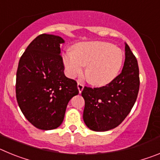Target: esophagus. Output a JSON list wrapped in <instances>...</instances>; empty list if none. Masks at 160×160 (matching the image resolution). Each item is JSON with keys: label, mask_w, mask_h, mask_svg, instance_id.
Segmentation results:
<instances>
[{"label": "esophagus", "mask_w": 160, "mask_h": 160, "mask_svg": "<svg viewBox=\"0 0 160 160\" xmlns=\"http://www.w3.org/2000/svg\"><path fill=\"white\" fill-rule=\"evenodd\" d=\"M83 88H84V85L80 82H78V89L79 93H81L82 91Z\"/></svg>", "instance_id": "1"}]
</instances>
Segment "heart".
I'll list each match as a JSON object with an SVG mask.
<instances>
[{"label":"heart","mask_w":160,"mask_h":160,"mask_svg":"<svg viewBox=\"0 0 160 160\" xmlns=\"http://www.w3.org/2000/svg\"><path fill=\"white\" fill-rule=\"evenodd\" d=\"M123 62V53L113 44L103 42H82L75 46L74 53L63 55L68 75L74 78L82 73L94 86H105L115 78Z\"/></svg>","instance_id":"obj_1"}]
</instances>
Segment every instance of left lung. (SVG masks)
<instances>
[{"label":"left lung","mask_w":160,"mask_h":160,"mask_svg":"<svg viewBox=\"0 0 160 160\" xmlns=\"http://www.w3.org/2000/svg\"><path fill=\"white\" fill-rule=\"evenodd\" d=\"M139 90L138 62L127 43L122 70L104 87H85L83 120L94 131H107L118 127L131 112Z\"/></svg>","instance_id":"obj_1"}]
</instances>
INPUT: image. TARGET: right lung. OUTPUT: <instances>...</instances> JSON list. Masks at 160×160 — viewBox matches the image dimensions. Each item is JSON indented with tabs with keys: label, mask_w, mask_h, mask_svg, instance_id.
Listing matches in <instances>:
<instances>
[{
	"label": "right lung",
	"mask_w": 160,
	"mask_h": 160,
	"mask_svg": "<svg viewBox=\"0 0 160 160\" xmlns=\"http://www.w3.org/2000/svg\"><path fill=\"white\" fill-rule=\"evenodd\" d=\"M59 36L41 34L29 44L19 61L16 97L25 117L35 128L53 130L64 119L66 107L78 94L77 82L65 76Z\"/></svg>",
	"instance_id": "add662e5"
}]
</instances>
